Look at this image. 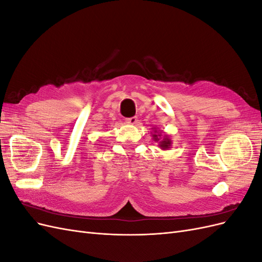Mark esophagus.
Here are the masks:
<instances>
[{"instance_id": "1", "label": "esophagus", "mask_w": 262, "mask_h": 262, "mask_svg": "<svg viewBox=\"0 0 262 262\" xmlns=\"http://www.w3.org/2000/svg\"><path fill=\"white\" fill-rule=\"evenodd\" d=\"M138 121H139V120H138L137 117H132V118H128V119H126V122H128L129 124H132V125L137 124Z\"/></svg>"}]
</instances>
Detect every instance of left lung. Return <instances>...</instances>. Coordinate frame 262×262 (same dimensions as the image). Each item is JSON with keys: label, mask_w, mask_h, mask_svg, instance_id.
I'll return each mask as SVG.
<instances>
[{"label": "left lung", "mask_w": 262, "mask_h": 262, "mask_svg": "<svg viewBox=\"0 0 262 262\" xmlns=\"http://www.w3.org/2000/svg\"><path fill=\"white\" fill-rule=\"evenodd\" d=\"M153 129H154V133H152V137H153V140L158 143V146L164 150L169 149L172 144L170 137L165 133L162 134V131H160L156 128H153Z\"/></svg>", "instance_id": "left-lung-1"}]
</instances>
